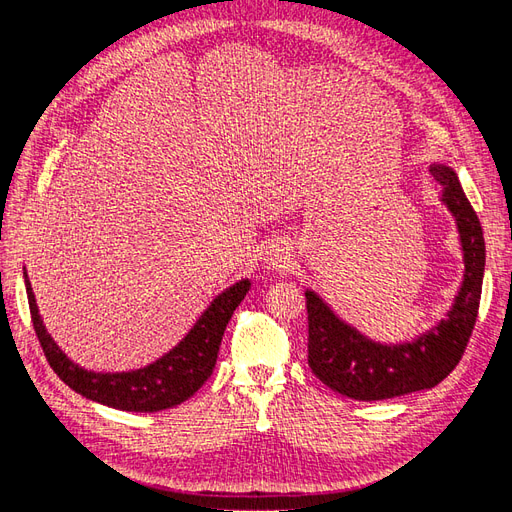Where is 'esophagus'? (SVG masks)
Here are the masks:
<instances>
[{
  "mask_svg": "<svg viewBox=\"0 0 512 512\" xmlns=\"http://www.w3.org/2000/svg\"><path fill=\"white\" fill-rule=\"evenodd\" d=\"M265 262L269 269L275 271H286L292 262V254H290V245L286 241H275L267 247L265 252Z\"/></svg>",
  "mask_w": 512,
  "mask_h": 512,
  "instance_id": "obj_1",
  "label": "esophagus"
}]
</instances>
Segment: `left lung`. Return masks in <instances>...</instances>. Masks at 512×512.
Returning a JSON list of instances; mask_svg holds the SVG:
<instances>
[{"mask_svg":"<svg viewBox=\"0 0 512 512\" xmlns=\"http://www.w3.org/2000/svg\"><path fill=\"white\" fill-rule=\"evenodd\" d=\"M429 170L457 222L466 265L451 312L438 327L408 344H376L339 320L316 292L305 290L307 363L320 382L350 399L382 401L433 389L457 367L470 342L485 275L483 228L455 170L444 164H431Z\"/></svg>","mask_w":512,"mask_h":512,"instance_id":"1","label":"left lung"}]
</instances>
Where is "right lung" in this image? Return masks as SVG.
<instances>
[{
    "label": "right lung",
    "instance_id": "obj_1",
    "mask_svg": "<svg viewBox=\"0 0 512 512\" xmlns=\"http://www.w3.org/2000/svg\"><path fill=\"white\" fill-rule=\"evenodd\" d=\"M25 288L29 314H32L34 331L46 361L72 391L117 410L160 412L190 399L213 374L226 324L250 290V280H241L215 297L194 329L162 359L143 369L123 371V374H96V371L74 365L46 333L27 273Z\"/></svg>",
    "mask_w": 512,
    "mask_h": 512
}]
</instances>
